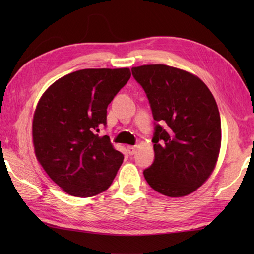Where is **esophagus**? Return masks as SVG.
<instances>
[{
    "mask_svg": "<svg viewBox=\"0 0 254 254\" xmlns=\"http://www.w3.org/2000/svg\"><path fill=\"white\" fill-rule=\"evenodd\" d=\"M127 153L130 155H134L136 152V146H127Z\"/></svg>",
    "mask_w": 254,
    "mask_h": 254,
    "instance_id": "esophagus-1",
    "label": "esophagus"
}]
</instances>
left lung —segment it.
<instances>
[{
  "mask_svg": "<svg viewBox=\"0 0 254 254\" xmlns=\"http://www.w3.org/2000/svg\"><path fill=\"white\" fill-rule=\"evenodd\" d=\"M132 74L147 95L155 127V160L144 177L169 197L191 194L216 167L222 124L213 94L203 80L185 69L146 64Z\"/></svg>",
  "mask_w": 254,
  "mask_h": 254,
  "instance_id": "8db88e82",
  "label": "left lung"
}]
</instances>
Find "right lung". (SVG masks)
I'll return each instance as SVG.
<instances>
[{"instance_id":"1","label":"right lung","mask_w":254,"mask_h":254,"mask_svg":"<svg viewBox=\"0 0 254 254\" xmlns=\"http://www.w3.org/2000/svg\"><path fill=\"white\" fill-rule=\"evenodd\" d=\"M131 77L128 67L85 68L56 80L32 119L35 155L64 192L90 197L111 186L123 161L109 136H99L107 107Z\"/></svg>"}]
</instances>
